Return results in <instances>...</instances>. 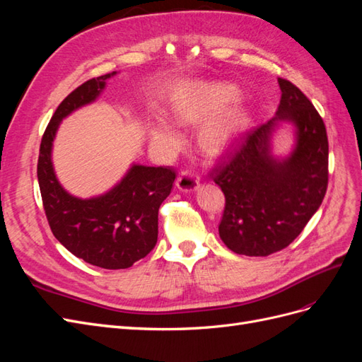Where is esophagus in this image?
<instances>
[{"mask_svg":"<svg viewBox=\"0 0 362 362\" xmlns=\"http://www.w3.org/2000/svg\"><path fill=\"white\" fill-rule=\"evenodd\" d=\"M177 187L181 192H194L199 187V178L192 172H182L177 178Z\"/></svg>","mask_w":362,"mask_h":362,"instance_id":"34e87169","label":"esophagus"}]
</instances>
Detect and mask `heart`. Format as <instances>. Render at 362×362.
Wrapping results in <instances>:
<instances>
[{"label":"heart","instance_id":"heart-1","mask_svg":"<svg viewBox=\"0 0 362 362\" xmlns=\"http://www.w3.org/2000/svg\"><path fill=\"white\" fill-rule=\"evenodd\" d=\"M235 90L223 84H208L196 89L181 108L180 113L184 119L201 120L217 113L233 100ZM240 116L237 110H225L204 124L199 140L204 149L208 152L222 151L228 144H231L238 133ZM151 139L156 145L161 148H173L178 144V133L175 131L166 120L158 119L156 125L151 129Z\"/></svg>","mask_w":362,"mask_h":362}]
</instances>
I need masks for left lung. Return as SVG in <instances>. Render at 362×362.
Returning a JSON list of instances; mask_svg holds the SVG:
<instances>
[{"label": "left lung", "mask_w": 362, "mask_h": 362, "mask_svg": "<svg viewBox=\"0 0 362 362\" xmlns=\"http://www.w3.org/2000/svg\"><path fill=\"white\" fill-rule=\"evenodd\" d=\"M278 83L276 115L240 139L211 173L226 199L218 235L238 255L267 257L287 247L319 210L327 187L323 119L293 83ZM281 123L293 127L295 146L287 158L271 151Z\"/></svg>", "instance_id": "8db88e82"}]
</instances>
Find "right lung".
<instances>
[{
  "label": "right lung",
  "mask_w": 362,
  "mask_h": 362,
  "mask_svg": "<svg viewBox=\"0 0 362 362\" xmlns=\"http://www.w3.org/2000/svg\"><path fill=\"white\" fill-rule=\"evenodd\" d=\"M117 72L83 83L57 107L40 141L37 180L51 231L71 254L101 269H128L154 249L158 208L170 194V168L131 164L115 187L93 198H76L57 180L52 141L59 125L78 108L98 100L107 80Z\"/></svg>",
  "instance_id": "1"
}]
</instances>
